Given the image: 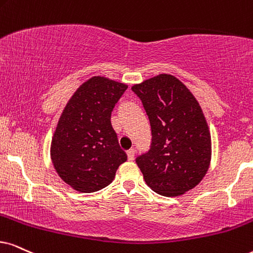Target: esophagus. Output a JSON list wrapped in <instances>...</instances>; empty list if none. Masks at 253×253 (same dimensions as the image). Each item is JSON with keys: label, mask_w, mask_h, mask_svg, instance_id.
<instances>
[{"label": "esophagus", "mask_w": 253, "mask_h": 253, "mask_svg": "<svg viewBox=\"0 0 253 253\" xmlns=\"http://www.w3.org/2000/svg\"><path fill=\"white\" fill-rule=\"evenodd\" d=\"M134 156H135V149H129L127 150V158H128L129 161H133Z\"/></svg>", "instance_id": "34e87169"}]
</instances>
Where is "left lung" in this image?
Masks as SVG:
<instances>
[{"label":"left lung","instance_id":"8db88e82","mask_svg":"<svg viewBox=\"0 0 253 253\" xmlns=\"http://www.w3.org/2000/svg\"><path fill=\"white\" fill-rule=\"evenodd\" d=\"M132 89L152 128V146L136 159L137 167L155 193L181 196L202 181L211 161V135L202 108L189 88L168 73Z\"/></svg>","mask_w":253,"mask_h":253}]
</instances>
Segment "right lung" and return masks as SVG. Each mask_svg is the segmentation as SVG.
<instances>
[{
	"label": "right lung",
	"instance_id": "right-lung-1",
	"mask_svg": "<svg viewBox=\"0 0 253 253\" xmlns=\"http://www.w3.org/2000/svg\"><path fill=\"white\" fill-rule=\"evenodd\" d=\"M128 85L94 76L76 89L60 114L50 146L58 176L79 193L112 183L127 160L111 125V113Z\"/></svg>",
	"mask_w": 253,
	"mask_h": 253
}]
</instances>
